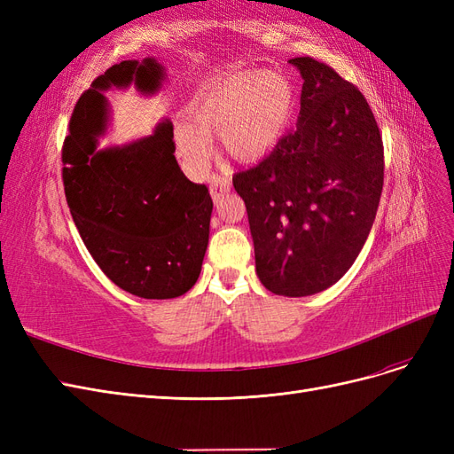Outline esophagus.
<instances>
[{
    "label": "esophagus",
    "instance_id": "34e87169",
    "mask_svg": "<svg viewBox=\"0 0 454 454\" xmlns=\"http://www.w3.org/2000/svg\"><path fill=\"white\" fill-rule=\"evenodd\" d=\"M231 191V180L227 176H212L210 177V195L214 202H217L225 193Z\"/></svg>",
    "mask_w": 454,
    "mask_h": 454
}]
</instances>
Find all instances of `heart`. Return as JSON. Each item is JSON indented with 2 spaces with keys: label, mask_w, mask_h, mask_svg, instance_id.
Here are the masks:
<instances>
[{
  "label": "heart",
  "mask_w": 454,
  "mask_h": 454,
  "mask_svg": "<svg viewBox=\"0 0 454 454\" xmlns=\"http://www.w3.org/2000/svg\"><path fill=\"white\" fill-rule=\"evenodd\" d=\"M295 112V90L284 74L239 72L202 89L191 102V121L176 127V151L185 167L202 172L212 134L232 159L255 162L280 144Z\"/></svg>",
  "instance_id": "b5f03b06"
}]
</instances>
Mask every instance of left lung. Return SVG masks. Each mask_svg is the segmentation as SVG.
I'll list each match as a JSON object with an SVG mask.
<instances>
[{
  "mask_svg": "<svg viewBox=\"0 0 454 454\" xmlns=\"http://www.w3.org/2000/svg\"><path fill=\"white\" fill-rule=\"evenodd\" d=\"M297 129L232 176L248 212L255 272L269 292L307 297L339 282L362 252L382 193L384 153L364 94L333 67L292 59Z\"/></svg>",
  "mask_w": 454,
  "mask_h": 454,
  "instance_id": "8db88e82",
  "label": "left lung"
}]
</instances>
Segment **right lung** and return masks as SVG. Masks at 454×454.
Listing matches in <instances>:
<instances>
[{"instance_id": "1", "label": "right lung", "mask_w": 454, "mask_h": 454, "mask_svg": "<svg viewBox=\"0 0 454 454\" xmlns=\"http://www.w3.org/2000/svg\"><path fill=\"white\" fill-rule=\"evenodd\" d=\"M164 67L155 59L122 60L81 94L62 147V180L75 227L92 259L121 290L174 299L195 286L208 248L212 199L189 182L174 157V127L100 149L109 127L106 90L155 94Z\"/></svg>"}]
</instances>
